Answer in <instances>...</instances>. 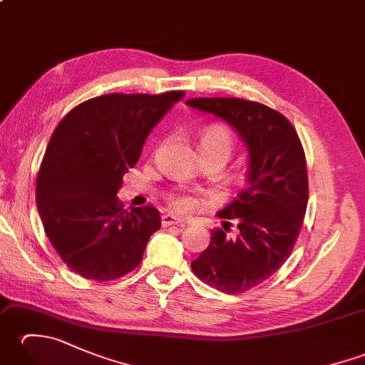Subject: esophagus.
Instances as JSON below:
<instances>
[{"instance_id":"obj_1","label":"esophagus","mask_w":365,"mask_h":365,"mask_svg":"<svg viewBox=\"0 0 365 365\" xmlns=\"http://www.w3.org/2000/svg\"><path fill=\"white\" fill-rule=\"evenodd\" d=\"M182 221L178 220V218H175V216H173V215H163L161 216V224H163V227H169V226H177V224H180Z\"/></svg>"}]
</instances>
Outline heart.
Masks as SVG:
<instances>
[{
  "mask_svg": "<svg viewBox=\"0 0 365 365\" xmlns=\"http://www.w3.org/2000/svg\"><path fill=\"white\" fill-rule=\"evenodd\" d=\"M232 150H234V138L227 128L210 125L199 135V152L218 153L227 161ZM168 202L178 213H190L199 205V199L188 191H174L168 196Z\"/></svg>",
  "mask_w": 365,
  "mask_h": 365,
  "instance_id": "b5f03b06",
  "label": "heart"
}]
</instances>
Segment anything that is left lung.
Here are the masks:
<instances>
[{"label":"left lung","mask_w":365,"mask_h":365,"mask_svg":"<svg viewBox=\"0 0 365 365\" xmlns=\"http://www.w3.org/2000/svg\"><path fill=\"white\" fill-rule=\"evenodd\" d=\"M190 108L210 113L234 128L247 149L246 188L220 210L238 235L213 230L204 252L191 262L195 274L226 293L262 284L284 265L306 215L309 185L298 133L281 113L242 98H191Z\"/></svg>","instance_id":"left-lung-1"}]
</instances>
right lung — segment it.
<instances>
[{
	"label": "right lung",
	"instance_id": "obj_1",
	"mask_svg": "<svg viewBox=\"0 0 365 365\" xmlns=\"http://www.w3.org/2000/svg\"><path fill=\"white\" fill-rule=\"evenodd\" d=\"M183 96H100L75 106L54 130L37 175V210L50 243L76 274L111 281L141 262L161 227L160 212L123 210L118 191L147 136Z\"/></svg>",
	"mask_w": 365,
	"mask_h": 365
}]
</instances>
